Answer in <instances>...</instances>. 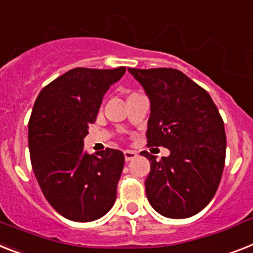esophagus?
Listing matches in <instances>:
<instances>
[{
	"mask_svg": "<svg viewBox=\"0 0 253 253\" xmlns=\"http://www.w3.org/2000/svg\"><path fill=\"white\" fill-rule=\"evenodd\" d=\"M123 155H125V160L128 162V161H131V160L135 159V157L137 156V153L135 151H125L123 152Z\"/></svg>",
	"mask_w": 253,
	"mask_h": 253,
	"instance_id": "esophagus-1",
	"label": "esophagus"
}]
</instances>
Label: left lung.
<instances>
[{"instance_id":"8db88e82","label":"left lung","mask_w":253,"mask_h":253,"mask_svg":"<svg viewBox=\"0 0 253 253\" xmlns=\"http://www.w3.org/2000/svg\"><path fill=\"white\" fill-rule=\"evenodd\" d=\"M151 102L148 145L170 151L151 162L145 192L156 212L188 218L209 204L218 188L226 156L223 121L205 89L175 69H128Z\"/></svg>"}]
</instances>
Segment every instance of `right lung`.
Wrapping results in <instances>:
<instances>
[{
  "mask_svg": "<svg viewBox=\"0 0 253 253\" xmlns=\"http://www.w3.org/2000/svg\"><path fill=\"white\" fill-rule=\"evenodd\" d=\"M126 73L77 67L41 89L28 122L31 164L45 199L65 218L91 222L112 209L125 165L118 149L84 152L102 97Z\"/></svg>",
  "mask_w": 253,
  "mask_h": 253,
  "instance_id": "right-lung-1",
  "label": "right lung"
}]
</instances>
